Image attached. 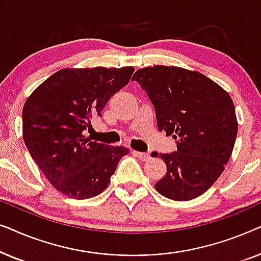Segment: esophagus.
<instances>
[{"instance_id": "obj_1", "label": "esophagus", "mask_w": 261, "mask_h": 261, "mask_svg": "<svg viewBox=\"0 0 261 261\" xmlns=\"http://www.w3.org/2000/svg\"><path fill=\"white\" fill-rule=\"evenodd\" d=\"M134 155H137L139 159L142 160V162H147V160L151 159V155L148 153H144V152H138V151H133Z\"/></svg>"}]
</instances>
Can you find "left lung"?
Masks as SVG:
<instances>
[{"label": "left lung", "mask_w": 261, "mask_h": 261, "mask_svg": "<svg viewBox=\"0 0 261 261\" xmlns=\"http://www.w3.org/2000/svg\"><path fill=\"white\" fill-rule=\"evenodd\" d=\"M155 110L158 129L176 140L177 151L160 154L167 172L155 183L159 194L190 201L223 172L238 134L230 96L204 74L177 66L145 67L134 73Z\"/></svg>", "instance_id": "1"}]
</instances>
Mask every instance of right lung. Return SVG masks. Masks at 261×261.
<instances>
[{
    "mask_svg": "<svg viewBox=\"0 0 261 261\" xmlns=\"http://www.w3.org/2000/svg\"><path fill=\"white\" fill-rule=\"evenodd\" d=\"M134 67L63 69L27 98L23 141L49 183L77 199L95 197L109 185L129 149L90 141L84 132L114 94L127 85Z\"/></svg>",
    "mask_w": 261,
    "mask_h": 261,
    "instance_id": "obj_1",
    "label": "right lung"
}]
</instances>
